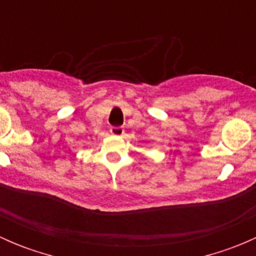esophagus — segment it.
<instances>
[{
  "label": "esophagus",
  "instance_id": "obj_1",
  "mask_svg": "<svg viewBox=\"0 0 256 256\" xmlns=\"http://www.w3.org/2000/svg\"><path fill=\"white\" fill-rule=\"evenodd\" d=\"M124 131L125 130H124L122 126H112L110 128V132L115 136H121L124 134Z\"/></svg>",
  "mask_w": 256,
  "mask_h": 256
}]
</instances>
